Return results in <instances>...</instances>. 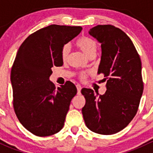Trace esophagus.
Masks as SVG:
<instances>
[{"label":"esophagus","mask_w":153,"mask_h":153,"mask_svg":"<svg viewBox=\"0 0 153 153\" xmlns=\"http://www.w3.org/2000/svg\"><path fill=\"white\" fill-rule=\"evenodd\" d=\"M76 87H77V90H78V94H80L81 93V89H82V87H81V86L80 85V84H77Z\"/></svg>","instance_id":"1"}]
</instances>
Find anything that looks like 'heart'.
<instances>
[{"label": "heart", "mask_w": 153, "mask_h": 153, "mask_svg": "<svg viewBox=\"0 0 153 153\" xmlns=\"http://www.w3.org/2000/svg\"><path fill=\"white\" fill-rule=\"evenodd\" d=\"M76 44L77 46L81 49V51L88 58L96 55L97 50H98V43L95 40L89 37H82L77 41ZM69 51H70V46L69 44H65L63 47L62 52H61L63 59L65 60L67 58ZM84 75L85 74L83 73L81 77H84Z\"/></svg>", "instance_id": "heart-1"}]
</instances>
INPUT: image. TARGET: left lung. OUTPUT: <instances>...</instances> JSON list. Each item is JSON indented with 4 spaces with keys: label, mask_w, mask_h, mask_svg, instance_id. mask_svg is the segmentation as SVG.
<instances>
[{
    "label": "left lung",
    "mask_w": 153,
    "mask_h": 153,
    "mask_svg": "<svg viewBox=\"0 0 153 153\" xmlns=\"http://www.w3.org/2000/svg\"><path fill=\"white\" fill-rule=\"evenodd\" d=\"M89 34L101 44L98 73L104 75L106 91L99 95L82 89L86 99L83 117L91 131L112 135L124 129L136 115L143 90L141 61L133 43L121 29L98 25Z\"/></svg>",
    "instance_id": "8db88e82"
}]
</instances>
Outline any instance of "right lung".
Segmentation results:
<instances>
[{
    "instance_id": "add662e5",
    "label": "right lung",
    "mask_w": 153,
    "mask_h": 153,
    "mask_svg": "<svg viewBox=\"0 0 153 153\" xmlns=\"http://www.w3.org/2000/svg\"><path fill=\"white\" fill-rule=\"evenodd\" d=\"M81 27L52 24L30 35L18 51L11 70L13 106L21 124L37 136H49L63 128L75 84L55 88L49 77L53 66L64 64V44L76 37Z\"/></svg>"
}]
</instances>
